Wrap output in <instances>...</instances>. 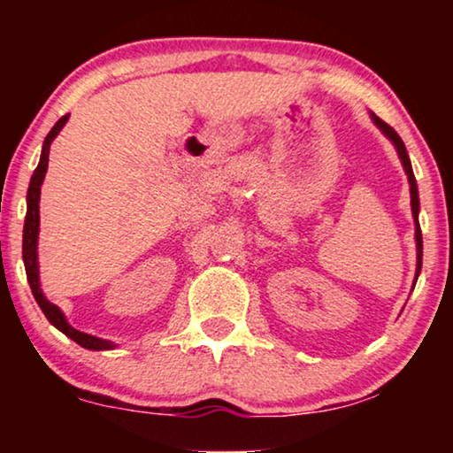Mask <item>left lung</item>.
I'll return each mask as SVG.
<instances>
[{
    "label": "left lung",
    "instance_id": "8db88e82",
    "mask_svg": "<svg viewBox=\"0 0 453 453\" xmlns=\"http://www.w3.org/2000/svg\"><path fill=\"white\" fill-rule=\"evenodd\" d=\"M371 119L377 127L381 129V134L386 135V138L392 142L395 152H398V157L402 160V166H404L406 171V177H408V185H411V206H412V219H414V241H417V274H414V284H417V278L420 274V268H423V234H420V225H418V210H420V203H418V188H417V179H414V173H412V165H411V158H408V152H406V146L404 142L398 134H395L394 127H389L386 121H381L380 117L375 113H371ZM414 288V287H412Z\"/></svg>",
    "mask_w": 453,
    "mask_h": 453
}]
</instances>
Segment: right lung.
Returning <instances> with one entry per match:
<instances>
[{
  "label": "right lung",
  "mask_w": 453,
  "mask_h": 453,
  "mask_svg": "<svg viewBox=\"0 0 453 453\" xmlns=\"http://www.w3.org/2000/svg\"><path fill=\"white\" fill-rule=\"evenodd\" d=\"M70 119V113L61 117V119L55 123L51 127V132L47 134L45 142H42V150H41V160L39 166H36L33 177H30V185H28V194H27V220H24V233H22V259H24V268H27V278L30 284V290H33L36 303H39L41 311L45 313V318L51 321V326L58 327L59 332H64L67 338H72L73 342H78L82 349L88 350H109L115 349L113 342L109 340L90 336V334H84L76 330L67 324L64 311L58 305H53L51 301L42 295L41 288V278H39V253H36V247H39V202H41V185L42 179H45L47 166H49V148H51V142L58 138V134L64 129V126Z\"/></svg>",
  "instance_id": "1"
}]
</instances>
